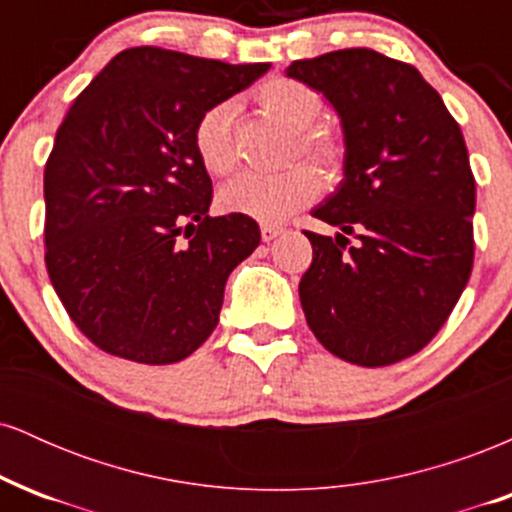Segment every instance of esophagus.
<instances>
[{
	"label": "esophagus",
	"mask_w": 512,
	"mask_h": 512,
	"mask_svg": "<svg viewBox=\"0 0 512 512\" xmlns=\"http://www.w3.org/2000/svg\"><path fill=\"white\" fill-rule=\"evenodd\" d=\"M281 233H284V228H281V226H262V240H264V243L279 238Z\"/></svg>",
	"instance_id": "obj_1"
}]
</instances>
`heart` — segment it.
Wrapping results in <instances>:
<instances>
[{"label": "heart", "instance_id": "heart-1", "mask_svg": "<svg viewBox=\"0 0 512 512\" xmlns=\"http://www.w3.org/2000/svg\"><path fill=\"white\" fill-rule=\"evenodd\" d=\"M257 103L267 115L291 129V156H301L322 175H332L342 161V146L330 129L315 125L322 115V98L313 86L289 76H274L260 84ZM236 103L221 101L209 105L192 127V146L211 175H228L236 166L233 142ZM313 168L291 166L281 173H243L219 190V209L226 214L248 216L257 223H284L298 209L320 197V178Z\"/></svg>", "mask_w": 512, "mask_h": 512}]
</instances>
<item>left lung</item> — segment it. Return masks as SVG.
<instances>
[{"label":"left lung","mask_w":512,"mask_h":512,"mask_svg":"<svg viewBox=\"0 0 512 512\" xmlns=\"http://www.w3.org/2000/svg\"><path fill=\"white\" fill-rule=\"evenodd\" d=\"M286 74L334 105L344 180L313 211L356 235L305 231L301 305L317 342L356 366L414 356L460 301L474 264V175L443 98L407 62L368 48L296 60Z\"/></svg>","instance_id":"obj_1"}]
</instances>
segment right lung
Instances as JSON below:
<instances>
[{"label": "right lung", "instance_id": "1", "mask_svg": "<svg viewBox=\"0 0 512 512\" xmlns=\"http://www.w3.org/2000/svg\"><path fill=\"white\" fill-rule=\"evenodd\" d=\"M267 69L129 48L62 120L45 163V267L105 354L166 366L214 332L228 274L260 245V226L209 216L192 127Z\"/></svg>", "mask_w": 512, "mask_h": 512}]
</instances>
